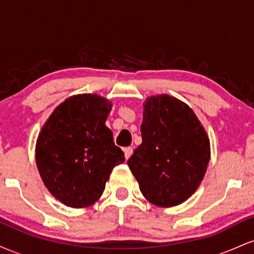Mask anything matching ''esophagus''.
I'll list each match as a JSON object with an SVG mask.
<instances>
[{
    "label": "esophagus",
    "instance_id": "1",
    "mask_svg": "<svg viewBox=\"0 0 254 254\" xmlns=\"http://www.w3.org/2000/svg\"><path fill=\"white\" fill-rule=\"evenodd\" d=\"M124 154H125V159H129V157L132 155V148L131 147H127V148H124Z\"/></svg>",
    "mask_w": 254,
    "mask_h": 254
}]
</instances>
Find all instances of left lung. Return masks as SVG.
Instances as JSON below:
<instances>
[{
	"mask_svg": "<svg viewBox=\"0 0 254 254\" xmlns=\"http://www.w3.org/2000/svg\"><path fill=\"white\" fill-rule=\"evenodd\" d=\"M142 143L127 165L139 190L159 206L185 202L202 182L210 143L188 105L170 95L151 97L144 104Z\"/></svg>",
	"mask_w": 254,
	"mask_h": 254,
	"instance_id": "obj_1",
	"label": "left lung"
}]
</instances>
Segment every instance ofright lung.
<instances>
[{
  "label": "right lung",
  "mask_w": 254,
  "mask_h": 254,
  "mask_svg": "<svg viewBox=\"0 0 254 254\" xmlns=\"http://www.w3.org/2000/svg\"><path fill=\"white\" fill-rule=\"evenodd\" d=\"M111 103L97 94L66 99L38 136L36 161L51 194L71 208L100 198L113 167L125 157L105 125Z\"/></svg>",
  "instance_id": "obj_1"
}]
</instances>
